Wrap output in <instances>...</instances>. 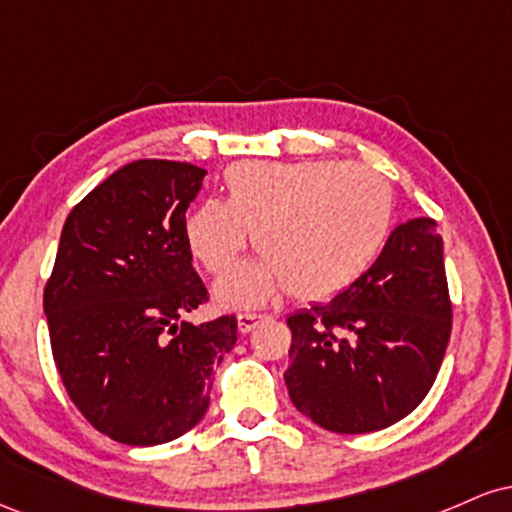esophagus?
<instances>
[{"mask_svg": "<svg viewBox=\"0 0 512 512\" xmlns=\"http://www.w3.org/2000/svg\"><path fill=\"white\" fill-rule=\"evenodd\" d=\"M260 320H264V315H260V313H240L238 315V332L240 334L252 332Z\"/></svg>", "mask_w": 512, "mask_h": 512, "instance_id": "esophagus-1", "label": "esophagus"}]
</instances>
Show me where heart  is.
Listing matches in <instances>:
<instances>
[{
	"label": "heart",
	"instance_id": "1",
	"mask_svg": "<svg viewBox=\"0 0 512 512\" xmlns=\"http://www.w3.org/2000/svg\"><path fill=\"white\" fill-rule=\"evenodd\" d=\"M226 199L185 216L187 248L211 274L248 243L262 257L216 284L223 305H260L289 291L298 301L337 296L373 267L390 238L395 197L385 175L344 161H243L223 175Z\"/></svg>",
	"mask_w": 512,
	"mask_h": 512
}]
</instances>
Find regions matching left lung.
I'll list each match as a JSON object with an SVG mask.
<instances>
[{
	"instance_id": "obj_1",
	"label": "left lung",
	"mask_w": 512,
	"mask_h": 512,
	"mask_svg": "<svg viewBox=\"0 0 512 512\" xmlns=\"http://www.w3.org/2000/svg\"><path fill=\"white\" fill-rule=\"evenodd\" d=\"M450 317L436 221L399 223L356 284L286 320L293 407L334 433L397 424L436 380Z\"/></svg>"
}]
</instances>
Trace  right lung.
<instances>
[{"label":"right lung","mask_w":512,"mask_h":512,"mask_svg":"<svg viewBox=\"0 0 512 512\" xmlns=\"http://www.w3.org/2000/svg\"><path fill=\"white\" fill-rule=\"evenodd\" d=\"M207 170L144 158L115 170L67 216L45 286L52 356L72 402L125 445H161L202 421L236 317L187 322L207 289L185 214Z\"/></svg>","instance_id":"1"}]
</instances>
